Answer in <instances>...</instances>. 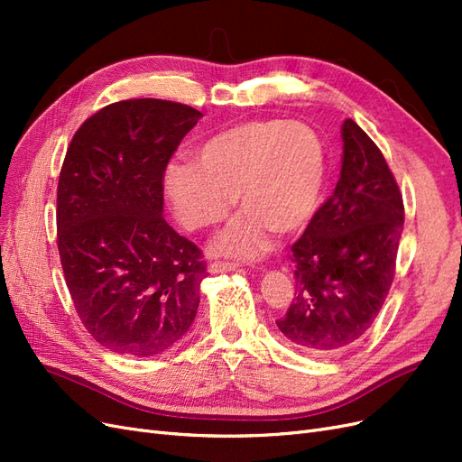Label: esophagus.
I'll return each mask as SVG.
<instances>
[{
  "mask_svg": "<svg viewBox=\"0 0 462 462\" xmlns=\"http://www.w3.org/2000/svg\"><path fill=\"white\" fill-rule=\"evenodd\" d=\"M236 268H239V263H236V262H212L208 265V272L212 275H217V273L235 272Z\"/></svg>",
  "mask_w": 462,
  "mask_h": 462,
  "instance_id": "34e87169",
  "label": "esophagus"
}]
</instances>
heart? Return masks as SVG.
<instances>
[{
  "instance_id": "b5f03b06",
  "label": "heart",
  "mask_w": 462,
  "mask_h": 462,
  "mask_svg": "<svg viewBox=\"0 0 462 462\" xmlns=\"http://www.w3.org/2000/svg\"><path fill=\"white\" fill-rule=\"evenodd\" d=\"M328 179L321 136L300 121L253 119L221 129L197 146V162L165 167L163 189L183 226L199 229L226 219L235 197L245 214L217 236L214 250L256 258L270 231L289 236L316 216Z\"/></svg>"
}]
</instances>
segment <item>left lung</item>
I'll use <instances>...</instances> for the list:
<instances>
[{
    "label": "left lung",
    "mask_w": 462,
    "mask_h": 462,
    "mask_svg": "<svg viewBox=\"0 0 462 462\" xmlns=\"http://www.w3.org/2000/svg\"><path fill=\"white\" fill-rule=\"evenodd\" d=\"M341 173L292 245L295 300L275 324L297 351L328 358L356 345L393 283L404 208L383 153L353 119L341 125Z\"/></svg>",
    "instance_id": "left-lung-1"
}]
</instances>
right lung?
<instances>
[{"label": "right lung", "mask_w": 462, "mask_h": 462, "mask_svg": "<svg viewBox=\"0 0 462 462\" xmlns=\"http://www.w3.org/2000/svg\"><path fill=\"white\" fill-rule=\"evenodd\" d=\"M202 114L125 100L82 123L58 185V248L77 314L119 355L167 351L192 326L206 263L163 219V171Z\"/></svg>", "instance_id": "add662e5"}]
</instances>
